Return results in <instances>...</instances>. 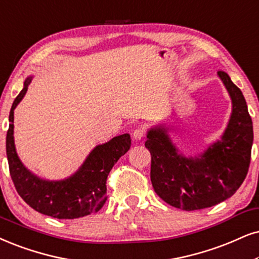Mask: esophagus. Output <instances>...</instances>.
<instances>
[{
	"label": "esophagus",
	"mask_w": 259,
	"mask_h": 259,
	"mask_svg": "<svg viewBox=\"0 0 259 259\" xmlns=\"http://www.w3.org/2000/svg\"><path fill=\"white\" fill-rule=\"evenodd\" d=\"M146 135V132L143 127H136L133 133V139L134 140H142Z\"/></svg>",
	"instance_id": "34e87169"
}]
</instances>
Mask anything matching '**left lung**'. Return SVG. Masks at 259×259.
I'll list each match as a JSON object with an SVG mask.
<instances>
[{
  "instance_id": "8db88e82",
  "label": "left lung",
  "mask_w": 259,
  "mask_h": 259,
  "mask_svg": "<svg viewBox=\"0 0 259 259\" xmlns=\"http://www.w3.org/2000/svg\"><path fill=\"white\" fill-rule=\"evenodd\" d=\"M219 76L232 98V116L220 142L201 158L186 159L177 153L166 129L148 133L146 148L152 155L150 181L154 191L172 207L198 210L212 207L235 194L243 184L251 161L253 127L241 91L225 71Z\"/></svg>"
}]
</instances>
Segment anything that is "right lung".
Here are the masks:
<instances>
[{
  "mask_svg": "<svg viewBox=\"0 0 259 259\" xmlns=\"http://www.w3.org/2000/svg\"><path fill=\"white\" fill-rule=\"evenodd\" d=\"M29 82L31 77L25 81L24 88L13 103L6 140L9 173L16 191L35 211L55 219H77L97 212L107 199L106 181L111 168L132 146L130 135L124 134L97 146L80 169L68 179L41 181L27 171L19 160L13 136L14 109L27 92Z\"/></svg>",
  "mask_w": 259,
  "mask_h": 259,
  "instance_id": "add662e5",
  "label": "right lung"
}]
</instances>
